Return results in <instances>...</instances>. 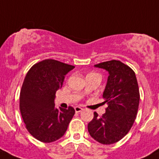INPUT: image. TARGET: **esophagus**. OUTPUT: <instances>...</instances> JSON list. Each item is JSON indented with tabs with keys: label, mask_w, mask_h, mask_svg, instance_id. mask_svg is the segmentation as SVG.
Listing matches in <instances>:
<instances>
[{
	"label": "esophagus",
	"mask_w": 159,
	"mask_h": 159,
	"mask_svg": "<svg viewBox=\"0 0 159 159\" xmlns=\"http://www.w3.org/2000/svg\"><path fill=\"white\" fill-rule=\"evenodd\" d=\"M74 109H75V111H76L77 113H79V112H81V111L83 110L82 107H79V106H75Z\"/></svg>",
	"instance_id": "obj_1"
}]
</instances>
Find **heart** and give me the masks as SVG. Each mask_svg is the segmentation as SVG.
I'll return each mask as SVG.
<instances>
[{
	"mask_svg": "<svg viewBox=\"0 0 159 159\" xmlns=\"http://www.w3.org/2000/svg\"><path fill=\"white\" fill-rule=\"evenodd\" d=\"M92 73H95V72H91V73H90V74H92ZM89 75V74H88Z\"/></svg>",
	"mask_w": 159,
	"mask_h": 159,
	"instance_id": "heart-1",
	"label": "heart"
}]
</instances>
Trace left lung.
I'll return each instance as SVG.
<instances>
[{
	"mask_svg": "<svg viewBox=\"0 0 159 159\" xmlns=\"http://www.w3.org/2000/svg\"><path fill=\"white\" fill-rule=\"evenodd\" d=\"M108 71L103 98L108 106L106 113L94 117L88 124L90 135L102 144H112L123 139L135 120L139 104V90L134 70L119 60L95 65Z\"/></svg>",
	"mask_w": 159,
	"mask_h": 159,
	"instance_id": "left-lung-1",
	"label": "left lung"
}]
</instances>
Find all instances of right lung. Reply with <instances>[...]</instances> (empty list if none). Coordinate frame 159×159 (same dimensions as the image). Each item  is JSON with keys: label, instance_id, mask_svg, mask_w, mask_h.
<instances>
[{"label": "right lung", "instance_id": "1", "mask_svg": "<svg viewBox=\"0 0 159 159\" xmlns=\"http://www.w3.org/2000/svg\"><path fill=\"white\" fill-rule=\"evenodd\" d=\"M72 65L45 59L33 65L26 74L20 95V111L27 130L43 143L57 140L65 134L75 114L72 106L55 107L54 98Z\"/></svg>", "mask_w": 159, "mask_h": 159}]
</instances>
